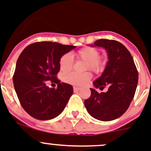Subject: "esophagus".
I'll return each instance as SVG.
<instances>
[{
    "label": "esophagus",
    "instance_id": "obj_1",
    "mask_svg": "<svg viewBox=\"0 0 151 151\" xmlns=\"http://www.w3.org/2000/svg\"><path fill=\"white\" fill-rule=\"evenodd\" d=\"M80 89H80V88L76 87V86H74V92H78V91L80 90Z\"/></svg>",
    "mask_w": 151,
    "mask_h": 151
}]
</instances>
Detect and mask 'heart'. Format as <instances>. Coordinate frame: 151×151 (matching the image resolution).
<instances>
[{
    "instance_id": "b5f03b06",
    "label": "heart",
    "mask_w": 151,
    "mask_h": 151,
    "mask_svg": "<svg viewBox=\"0 0 151 151\" xmlns=\"http://www.w3.org/2000/svg\"><path fill=\"white\" fill-rule=\"evenodd\" d=\"M77 59L85 61L84 70H92L96 73L101 72L105 67V62L99 59L100 52L93 47H83L76 53ZM74 63L73 56L70 53L64 54L59 59V68L63 72H68L71 70ZM92 75L89 72L76 73L70 72L64 74L63 81L65 83L77 86L86 85L90 81Z\"/></svg>"
}]
</instances>
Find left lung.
<instances>
[{"label":"left lung","instance_id":"obj_1","mask_svg":"<svg viewBox=\"0 0 151 151\" xmlns=\"http://www.w3.org/2000/svg\"><path fill=\"white\" fill-rule=\"evenodd\" d=\"M90 47L105 49L108 61L101 75L92 83L91 96L84 101L89 114L101 121H111L121 116L129 107L136 90L138 74L129 50L121 43L100 39ZM109 87L106 93L95 90Z\"/></svg>","mask_w":151,"mask_h":151}]
</instances>
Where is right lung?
Instances as JSON below:
<instances>
[{
  "label": "right lung",
  "instance_id": "obj_1",
  "mask_svg": "<svg viewBox=\"0 0 151 151\" xmlns=\"http://www.w3.org/2000/svg\"><path fill=\"white\" fill-rule=\"evenodd\" d=\"M75 48L55 42H37L20 54L13 81L20 104L30 116L49 120L65 109L74 89L70 84L60 83L56 74L60 70L61 57ZM47 80L58 84L57 89L46 86Z\"/></svg>",
  "mask_w": 151,
  "mask_h": 151
}]
</instances>
